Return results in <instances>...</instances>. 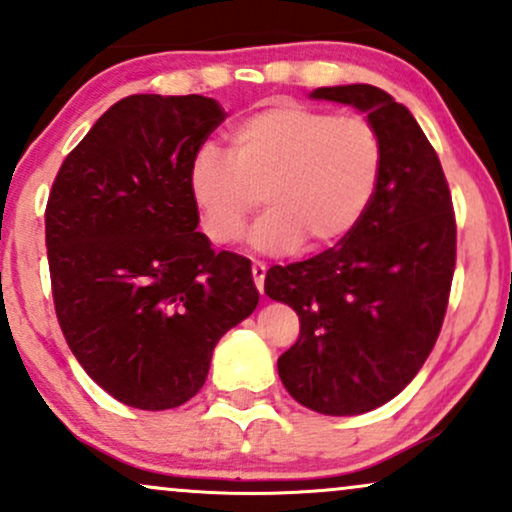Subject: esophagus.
<instances>
[{
  "instance_id": "1",
  "label": "esophagus",
  "mask_w": 512,
  "mask_h": 512,
  "mask_svg": "<svg viewBox=\"0 0 512 512\" xmlns=\"http://www.w3.org/2000/svg\"><path fill=\"white\" fill-rule=\"evenodd\" d=\"M264 276H267V267L262 262L252 264V279H255V286L260 293H264Z\"/></svg>"
}]
</instances>
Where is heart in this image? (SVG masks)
Returning a JSON list of instances; mask_svg holds the SVG:
<instances>
[{
  "label": "heart",
  "mask_w": 512,
  "mask_h": 512,
  "mask_svg": "<svg viewBox=\"0 0 512 512\" xmlns=\"http://www.w3.org/2000/svg\"><path fill=\"white\" fill-rule=\"evenodd\" d=\"M383 175V142L363 117H337L301 103H272L231 129V154L202 144L187 190L211 243H236L262 202L250 248L289 255L325 250L361 223Z\"/></svg>",
  "instance_id": "obj_1"
}]
</instances>
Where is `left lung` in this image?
<instances>
[{
  "label": "left lung",
  "mask_w": 512,
  "mask_h": 512,
  "mask_svg": "<svg viewBox=\"0 0 512 512\" xmlns=\"http://www.w3.org/2000/svg\"><path fill=\"white\" fill-rule=\"evenodd\" d=\"M310 98L366 115L383 142V175L349 236L269 269L264 293L301 320V337L276 363L289 395L317 414L356 416L397 397L436 344L455 272V216L438 154L390 93L346 84Z\"/></svg>",
  "instance_id": "obj_1"
}]
</instances>
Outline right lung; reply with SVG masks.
Instances as JSON below:
<instances>
[{
  "label": "right lung",
  "mask_w": 512,
  "mask_h": 512,
  "mask_svg": "<svg viewBox=\"0 0 512 512\" xmlns=\"http://www.w3.org/2000/svg\"><path fill=\"white\" fill-rule=\"evenodd\" d=\"M226 110L207 96L122 98L64 158L45 240L57 320L117 402L161 411L202 390L219 339L252 315L250 260L214 252L187 190Z\"/></svg>",
  "instance_id": "add662e5"
}]
</instances>
